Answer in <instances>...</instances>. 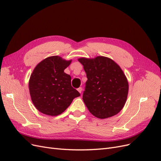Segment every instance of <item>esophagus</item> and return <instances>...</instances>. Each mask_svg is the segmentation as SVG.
<instances>
[{"instance_id": "1", "label": "esophagus", "mask_w": 161, "mask_h": 161, "mask_svg": "<svg viewBox=\"0 0 161 161\" xmlns=\"http://www.w3.org/2000/svg\"><path fill=\"white\" fill-rule=\"evenodd\" d=\"M77 91H78L80 93H81V92H82V88L81 87H80L78 89H77Z\"/></svg>"}]
</instances>
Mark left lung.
<instances>
[{
    "label": "left lung",
    "instance_id": "obj_1",
    "mask_svg": "<svg viewBox=\"0 0 161 161\" xmlns=\"http://www.w3.org/2000/svg\"><path fill=\"white\" fill-rule=\"evenodd\" d=\"M87 80L83 100L91 114L99 119L117 115L126 103L129 84L119 65L105 56L80 58Z\"/></svg>",
    "mask_w": 161,
    "mask_h": 161
}]
</instances>
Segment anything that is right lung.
Wrapping results in <instances>:
<instances>
[{
	"instance_id": "1",
	"label": "right lung",
	"mask_w": 161,
	"mask_h": 161,
	"mask_svg": "<svg viewBox=\"0 0 161 161\" xmlns=\"http://www.w3.org/2000/svg\"><path fill=\"white\" fill-rule=\"evenodd\" d=\"M71 62L58 56L45 58L37 64L29 80L32 102L40 112L57 116L66 109L80 93L71 85V76L64 69Z\"/></svg>"
}]
</instances>
